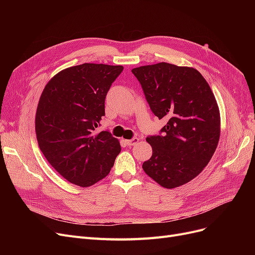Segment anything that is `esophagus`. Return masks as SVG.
<instances>
[{"mask_svg": "<svg viewBox=\"0 0 255 255\" xmlns=\"http://www.w3.org/2000/svg\"><path fill=\"white\" fill-rule=\"evenodd\" d=\"M138 141H139V139H138L137 137H134L133 139H128V140H126V143L128 145V146H132V145H135L138 143Z\"/></svg>", "mask_w": 255, "mask_h": 255, "instance_id": "esophagus-1", "label": "esophagus"}]
</instances>
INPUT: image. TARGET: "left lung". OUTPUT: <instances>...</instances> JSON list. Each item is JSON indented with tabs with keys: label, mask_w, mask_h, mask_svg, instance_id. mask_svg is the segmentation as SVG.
<instances>
[{
	"label": "left lung",
	"mask_w": 255,
	"mask_h": 255,
	"mask_svg": "<svg viewBox=\"0 0 255 255\" xmlns=\"http://www.w3.org/2000/svg\"><path fill=\"white\" fill-rule=\"evenodd\" d=\"M150 109L166 118L164 136L146 137L152 156L143 171L172 189L195 179L211 160L220 138V112L210 85L197 69L168 63L134 68Z\"/></svg>",
	"instance_id": "8db88e82"
}]
</instances>
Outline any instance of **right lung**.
<instances>
[{
  "label": "right lung",
  "instance_id": "obj_1",
  "mask_svg": "<svg viewBox=\"0 0 255 255\" xmlns=\"http://www.w3.org/2000/svg\"><path fill=\"white\" fill-rule=\"evenodd\" d=\"M122 66L82 64L64 69L45 85L38 102V145L70 183L89 187L109 175L121 151L107 130L95 133L105 115V97Z\"/></svg>",
  "mask_w": 255,
  "mask_h": 255
}]
</instances>
